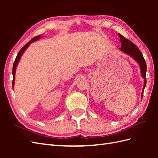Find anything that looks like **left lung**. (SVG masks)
Listing matches in <instances>:
<instances>
[{
	"label": "left lung",
	"instance_id": "left-lung-1",
	"mask_svg": "<svg viewBox=\"0 0 158 158\" xmlns=\"http://www.w3.org/2000/svg\"><path fill=\"white\" fill-rule=\"evenodd\" d=\"M119 36L120 38V41L122 43V47L119 48V50L121 51L126 53V54L129 55L130 56L132 57L139 64L140 71H141L142 77L144 78V86L142 91V95H141V99L143 98V92L144 89H145L147 83L146 80V71H147V64L145 59L143 58V56L141 52L140 51L138 47H137L135 43L130 41V40L126 39L124 36H123L122 35L119 33Z\"/></svg>",
	"mask_w": 158,
	"mask_h": 158
}]
</instances>
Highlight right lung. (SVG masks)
Returning <instances> with one entry per match:
<instances>
[{"label":"right lung","instance_id":"1","mask_svg":"<svg viewBox=\"0 0 158 158\" xmlns=\"http://www.w3.org/2000/svg\"><path fill=\"white\" fill-rule=\"evenodd\" d=\"M39 38H40V35L36 36H35V37L33 38V39L31 40V41H30L28 43H26V44L24 46H23V48H22L21 49H20V51L19 52L18 54L17 55V56H16V58H15V60L14 63H13V82H12V85H14V82H15V74L16 67H17V65H18V62L19 61V59H20V58H21L22 55L23 54V52H24V51H25V50L26 49V48H28V47L29 46V45H30V44H31V43H33L34 41H37V40H38Z\"/></svg>","mask_w":158,"mask_h":158}]
</instances>
